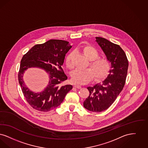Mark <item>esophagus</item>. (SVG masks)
Returning a JSON list of instances; mask_svg holds the SVG:
<instances>
[{
	"instance_id": "34e87169",
	"label": "esophagus",
	"mask_w": 148,
	"mask_h": 148,
	"mask_svg": "<svg viewBox=\"0 0 148 148\" xmlns=\"http://www.w3.org/2000/svg\"><path fill=\"white\" fill-rule=\"evenodd\" d=\"M74 87H75V88H78V89H80V88H81V86H80V85H78V84H76V85H75L74 86Z\"/></svg>"
}]
</instances>
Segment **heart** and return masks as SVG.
Wrapping results in <instances>:
<instances>
[{
	"instance_id": "b5f03b06",
	"label": "heart",
	"mask_w": 148,
	"mask_h": 148,
	"mask_svg": "<svg viewBox=\"0 0 148 148\" xmlns=\"http://www.w3.org/2000/svg\"><path fill=\"white\" fill-rule=\"evenodd\" d=\"M84 55L90 60L91 69H76L71 74L72 81L77 84H87L95 76L96 80H100L106 77L110 70V64L109 61L104 58H99V53L95 48L91 46H86L83 48ZM66 64L68 68L72 69L74 65L71 61V54H70L66 60Z\"/></svg>"
}]
</instances>
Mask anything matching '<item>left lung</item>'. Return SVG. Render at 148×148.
<instances>
[{
  "label": "left lung",
  "instance_id": "left-lung-1",
  "mask_svg": "<svg viewBox=\"0 0 148 148\" xmlns=\"http://www.w3.org/2000/svg\"><path fill=\"white\" fill-rule=\"evenodd\" d=\"M96 39L110 62L112 70L102 83L87 87L90 95L84 101V106L91 112H101L108 109L122 90L127 75L128 61L119 45L103 38Z\"/></svg>",
  "mask_w": 148,
  "mask_h": 148
}]
</instances>
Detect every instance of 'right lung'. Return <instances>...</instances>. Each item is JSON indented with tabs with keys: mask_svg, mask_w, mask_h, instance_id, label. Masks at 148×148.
Wrapping results in <instances>:
<instances>
[{
	"mask_svg": "<svg viewBox=\"0 0 148 148\" xmlns=\"http://www.w3.org/2000/svg\"><path fill=\"white\" fill-rule=\"evenodd\" d=\"M71 47L68 41L52 39L44 44L34 46L23 56L20 62L18 80L26 101L34 109L44 112L55 109L72 89L71 84H61L67 79L61 66L66 53ZM33 68L44 69L49 74L50 79L47 88L39 93L30 90L23 81L25 71L27 69L33 71Z\"/></svg>",
	"mask_w": 148,
	"mask_h": 148,
	"instance_id": "add662e5",
	"label": "right lung"
}]
</instances>
